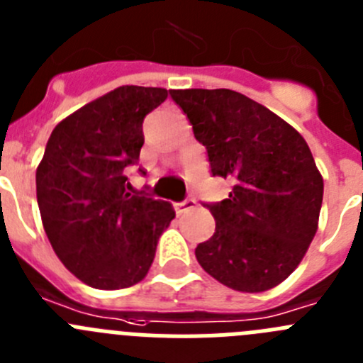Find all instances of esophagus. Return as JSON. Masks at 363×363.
<instances>
[{
  "mask_svg": "<svg viewBox=\"0 0 363 363\" xmlns=\"http://www.w3.org/2000/svg\"><path fill=\"white\" fill-rule=\"evenodd\" d=\"M194 208H196V199L192 198L185 199V201H182V203H174L176 214H187V212L194 211Z\"/></svg>",
  "mask_w": 363,
  "mask_h": 363,
  "instance_id": "esophagus-1",
  "label": "esophagus"
}]
</instances>
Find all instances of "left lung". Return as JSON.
I'll use <instances>...</instances> for the list:
<instances>
[{
    "label": "left lung",
    "mask_w": 363,
    "mask_h": 363,
    "mask_svg": "<svg viewBox=\"0 0 363 363\" xmlns=\"http://www.w3.org/2000/svg\"><path fill=\"white\" fill-rule=\"evenodd\" d=\"M214 176L230 179L227 199L207 205L216 232L196 247L208 275L259 294L301 264L318 228L324 179L301 133L232 89H171Z\"/></svg>",
    "instance_id": "obj_1"
}]
</instances>
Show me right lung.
I'll use <instances>...</instances> for the list:
<instances>
[{"label": "right lung", "instance_id": "1", "mask_svg": "<svg viewBox=\"0 0 363 363\" xmlns=\"http://www.w3.org/2000/svg\"><path fill=\"white\" fill-rule=\"evenodd\" d=\"M167 89L121 86L66 116L52 131L35 172L43 227L62 264L97 290H122L147 275L169 201L129 192L145 115Z\"/></svg>", "mask_w": 363, "mask_h": 363}]
</instances>
